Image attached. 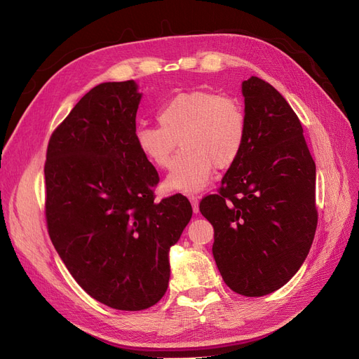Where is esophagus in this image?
<instances>
[{
    "label": "esophagus",
    "instance_id": "obj_1",
    "mask_svg": "<svg viewBox=\"0 0 359 359\" xmlns=\"http://www.w3.org/2000/svg\"><path fill=\"white\" fill-rule=\"evenodd\" d=\"M189 199H190V203H191V206H193V212L194 214H198L199 212V198L198 196H189Z\"/></svg>",
    "mask_w": 359,
    "mask_h": 359
}]
</instances>
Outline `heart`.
Returning <instances> with one entry per match:
<instances>
[{
	"label": "heart",
	"instance_id": "heart-1",
	"mask_svg": "<svg viewBox=\"0 0 359 359\" xmlns=\"http://www.w3.org/2000/svg\"><path fill=\"white\" fill-rule=\"evenodd\" d=\"M160 124H139L137 149L151 165L166 169L178 147L166 187L198 191L210 181L214 166L224 169L240 157L247 136V118L240 102L212 91H186L173 95L158 109Z\"/></svg>",
	"mask_w": 359,
	"mask_h": 359
}]
</instances>
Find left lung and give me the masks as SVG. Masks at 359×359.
<instances>
[{"label":"left lung","instance_id":"left-lung-1","mask_svg":"<svg viewBox=\"0 0 359 359\" xmlns=\"http://www.w3.org/2000/svg\"><path fill=\"white\" fill-rule=\"evenodd\" d=\"M247 136L219 194L199 210L214 227L212 255L224 283L244 297L285 286L316 232V165L297 114L273 85L243 82Z\"/></svg>","mask_w":359,"mask_h":359}]
</instances>
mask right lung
Segmentation results:
<instances>
[{
  "mask_svg": "<svg viewBox=\"0 0 359 359\" xmlns=\"http://www.w3.org/2000/svg\"><path fill=\"white\" fill-rule=\"evenodd\" d=\"M140 99L135 81L94 86L52 133L45 165L53 247L90 297L126 311L165 295L169 250L193 214L182 194L154 202L158 173L135 142Z\"/></svg>",
  "mask_w": 359,
  "mask_h": 359,
  "instance_id": "right-lung-1",
  "label": "right lung"
}]
</instances>
